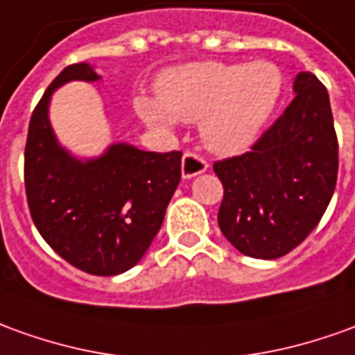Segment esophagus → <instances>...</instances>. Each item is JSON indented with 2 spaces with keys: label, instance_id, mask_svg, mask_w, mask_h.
<instances>
[{
  "label": "esophagus",
  "instance_id": "obj_1",
  "mask_svg": "<svg viewBox=\"0 0 355 355\" xmlns=\"http://www.w3.org/2000/svg\"><path fill=\"white\" fill-rule=\"evenodd\" d=\"M207 168H209V162L202 158L201 154L191 153V150H187V153L183 154V158H182L183 178H193V175H197V173L207 172Z\"/></svg>",
  "mask_w": 355,
  "mask_h": 355
}]
</instances>
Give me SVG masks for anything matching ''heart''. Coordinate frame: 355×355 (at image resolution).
<instances>
[{"label": "heart", "mask_w": 355, "mask_h": 355, "mask_svg": "<svg viewBox=\"0 0 355 355\" xmlns=\"http://www.w3.org/2000/svg\"><path fill=\"white\" fill-rule=\"evenodd\" d=\"M284 77L272 61H199L164 73L158 98L139 96V116L172 131L178 121H199L202 143L220 154L248 148L272 116Z\"/></svg>", "instance_id": "b5f03b06"}]
</instances>
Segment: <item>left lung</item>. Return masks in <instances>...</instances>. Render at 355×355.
<instances>
[{"instance_id": "1", "label": "left lung", "mask_w": 355, "mask_h": 355, "mask_svg": "<svg viewBox=\"0 0 355 355\" xmlns=\"http://www.w3.org/2000/svg\"><path fill=\"white\" fill-rule=\"evenodd\" d=\"M295 98L248 153L214 162L224 187L218 226L253 259L290 253L317 228L338 175V139L329 92L309 71Z\"/></svg>"}]
</instances>
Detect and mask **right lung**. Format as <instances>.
<instances>
[{"instance_id":"obj_1","label":"right lung","mask_w":355,"mask_h":355,"mask_svg":"<svg viewBox=\"0 0 355 355\" xmlns=\"http://www.w3.org/2000/svg\"><path fill=\"white\" fill-rule=\"evenodd\" d=\"M96 79L90 65L75 63L44 92L28 125L24 189L34 226L61 259L89 275L114 276L150 248L182 180V153L121 143L80 162L63 150L48 119L51 92L67 80Z\"/></svg>"}]
</instances>
